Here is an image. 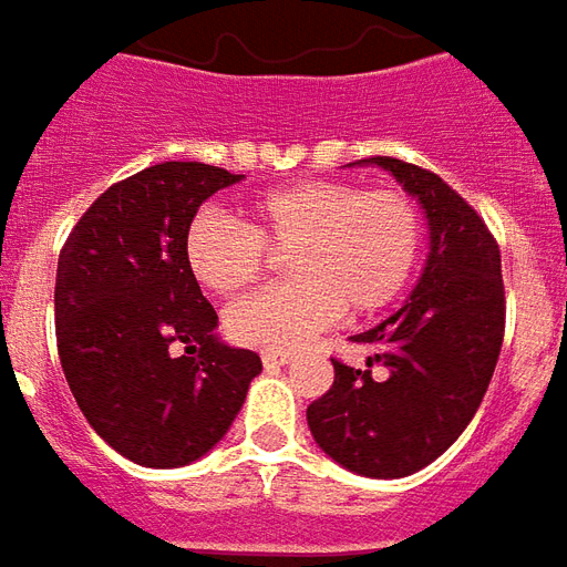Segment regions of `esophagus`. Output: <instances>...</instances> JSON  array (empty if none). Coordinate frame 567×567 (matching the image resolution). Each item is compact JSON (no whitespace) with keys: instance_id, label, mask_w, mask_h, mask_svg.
<instances>
[{"instance_id":"obj_1","label":"esophagus","mask_w":567,"mask_h":567,"mask_svg":"<svg viewBox=\"0 0 567 567\" xmlns=\"http://www.w3.org/2000/svg\"><path fill=\"white\" fill-rule=\"evenodd\" d=\"M262 362H266V365H289V362H292V353H278V350H268V353H262Z\"/></svg>"}]
</instances>
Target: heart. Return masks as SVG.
Listing matches in <instances>:
<instances>
[{"label":"heart","mask_w":567,"mask_h":567,"mask_svg":"<svg viewBox=\"0 0 567 567\" xmlns=\"http://www.w3.org/2000/svg\"><path fill=\"white\" fill-rule=\"evenodd\" d=\"M423 214L399 187L299 181L244 208V226L198 210L184 238L193 278L217 296L259 280L266 250L287 254V284L262 289L226 313L238 344L296 350L344 311L371 317L402 296L420 262Z\"/></svg>","instance_id":"b5f03b06"}]
</instances>
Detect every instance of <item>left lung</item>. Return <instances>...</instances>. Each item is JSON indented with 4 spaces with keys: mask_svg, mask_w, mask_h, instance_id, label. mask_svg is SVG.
Segmentation results:
<instances>
[{
    "mask_svg": "<svg viewBox=\"0 0 567 567\" xmlns=\"http://www.w3.org/2000/svg\"><path fill=\"white\" fill-rule=\"evenodd\" d=\"M380 165L420 202L429 259L411 299L362 334L369 369L332 359V386L308 408V429L326 456L362 477L395 481L435 462L477 414L504 338L502 254L481 214L435 172L395 156ZM374 361L383 379L370 378Z\"/></svg>",
    "mask_w": 567,
    "mask_h": 567,
    "instance_id": "obj_1",
    "label": "left lung"
}]
</instances>
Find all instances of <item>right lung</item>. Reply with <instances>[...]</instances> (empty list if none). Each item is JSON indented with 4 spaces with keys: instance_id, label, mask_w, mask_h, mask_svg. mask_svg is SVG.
<instances>
[{
    "instance_id": "obj_1",
    "label": "right lung",
    "mask_w": 567,
    "mask_h": 567,
    "mask_svg": "<svg viewBox=\"0 0 567 567\" xmlns=\"http://www.w3.org/2000/svg\"><path fill=\"white\" fill-rule=\"evenodd\" d=\"M244 175L159 163L86 208L56 266V350L96 435L144 468H181L229 432L262 371L223 344L217 311L187 266L198 205Z\"/></svg>"
}]
</instances>
